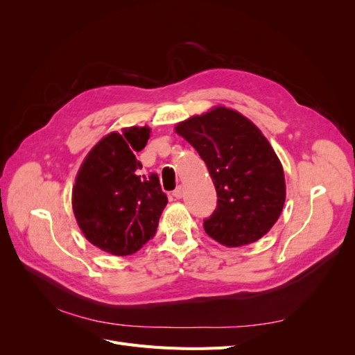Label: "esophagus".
Instances as JSON below:
<instances>
[{
	"mask_svg": "<svg viewBox=\"0 0 355 355\" xmlns=\"http://www.w3.org/2000/svg\"><path fill=\"white\" fill-rule=\"evenodd\" d=\"M173 197L175 198H182V197H184V188H182V187H178L175 191H173Z\"/></svg>",
	"mask_w": 355,
	"mask_h": 355,
	"instance_id": "esophagus-1",
	"label": "esophagus"
}]
</instances>
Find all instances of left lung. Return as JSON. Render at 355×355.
<instances>
[{
	"mask_svg": "<svg viewBox=\"0 0 355 355\" xmlns=\"http://www.w3.org/2000/svg\"><path fill=\"white\" fill-rule=\"evenodd\" d=\"M176 133L197 149L216 188L218 206L204 231L227 247L262 239L280 218L286 182L259 128L240 112L216 106L179 123Z\"/></svg>",
	"mask_w": 355,
	"mask_h": 355,
	"instance_id": "1",
	"label": "left lung"
}]
</instances>
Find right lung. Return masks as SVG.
I'll return each instance as SVG.
<instances>
[{
    "mask_svg": "<svg viewBox=\"0 0 355 355\" xmlns=\"http://www.w3.org/2000/svg\"><path fill=\"white\" fill-rule=\"evenodd\" d=\"M149 127L112 132L84 158L72 188V209L84 237L115 256L133 254L151 240L167 197L157 173L139 176L135 153L142 151Z\"/></svg>",
    "mask_w": 355,
    "mask_h": 355,
    "instance_id": "add662e5",
    "label": "right lung"
}]
</instances>
